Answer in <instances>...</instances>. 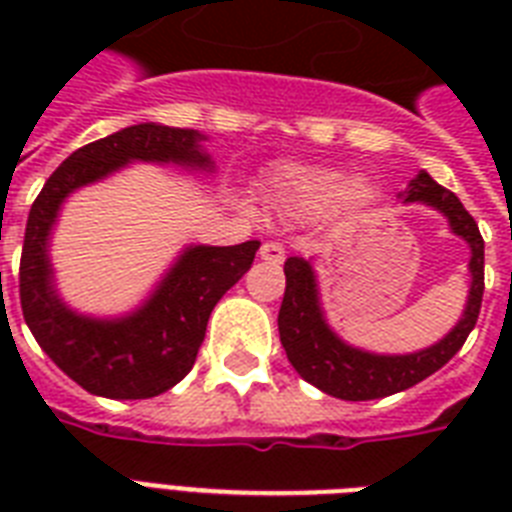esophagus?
<instances>
[{"mask_svg":"<svg viewBox=\"0 0 512 512\" xmlns=\"http://www.w3.org/2000/svg\"><path fill=\"white\" fill-rule=\"evenodd\" d=\"M260 260L271 265L284 263V247H281L279 241H265L263 247H260Z\"/></svg>","mask_w":512,"mask_h":512,"instance_id":"esophagus-1","label":"esophagus"}]
</instances>
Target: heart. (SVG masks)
<instances>
[{
	"label": "heart",
	"instance_id": "obj_1",
	"mask_svg": "<svg viewBox=\"0 0 512 512\" xmlns=\"http://www.w3.org/2000/svg\"><path fill=\"white\" fill-rule=\"evenodd\" d=\"M265 199L292 217H316L329 207L345 215H361L374 204V188L366 180H348L345 172L311 164H276L263 177Z\"/></svg>",
	"mask_w": 512,
	"mask_h": 512
}]
</instances>
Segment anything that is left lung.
Returning a JSON list of instances; mask_svg holds the SVG:
<instances>
[{"label":"left lung","instance_id":"obj_1","mask_svg":"<svg viewBox=\"0 0 512 512\" xmlns=\"http://www.w3.org/2000/svg\"><path fill=\"white\" fill-rule=\"evenodd\" d=\"M404 204H422L436 209L444 217L449 231L468 244L470 289L460 321L438 342L414 353H374L350 345L329 324L321 303L319 276L313 257H287L284 276L287 289L279 311L281 345L287 350L289 364L305 382H311L327 396L342 401H372L412 388L433 372H438L449 358L462 348L478 321L481 297H484V239L476 220L462 207V201L444 185H438L425 170L409 180L398 193Z\"/></svg>","mask_w":512,"mask_h":512}]
</instances>
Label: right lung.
Masks as SVG:
<instances>
[{
	"instance_id": "obj_1",
	"label": "right lung",
	"mask_w": 512,
	"mask_h": 512,
	"mask_svg": "<svg viewBox=\"0 0 512 512\" xmlns=\"http://www.w3.org/2000/svg\"><path fill=\"white\" fill-rule=\"evenodd\" d=\"M207 135L143 122L74 151L44 183L28 212L20 255V305L39 348L103 398H154L191 372L217 300L249 271L260 241L236 247L188 244L132 311L98 316L63 300L52 268V231L68 196L103 183L130 164H170L212 175Z\"/></svg>"
}]
</instances>
